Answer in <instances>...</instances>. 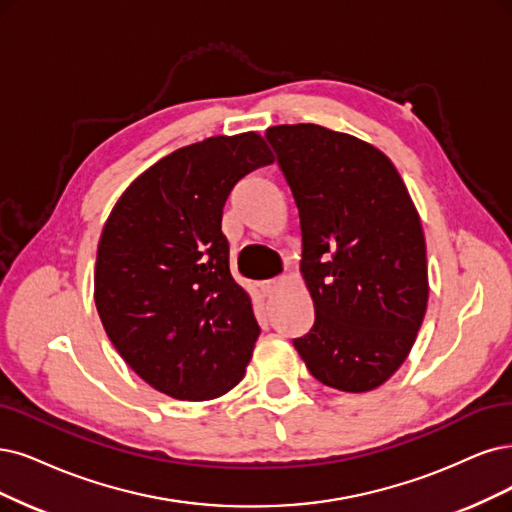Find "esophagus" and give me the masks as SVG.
I'll use <instances>...</instances> for the list:
<instances>
[{"instance_id": "obj_1", "label": "esophagus", "mask_w": 512, "mask_h": 512, "mask_svg": "<svg viewBox=\"0 0 512 512\" xmlns=\"http://www.w3.org/2000/svg\"><path fill=\"white\" fill-rule=\"evenodd\" d=\"M280 285H282V278L263 280V282H261V291H263V295H272Z\"/></svg>"}]
</instances>
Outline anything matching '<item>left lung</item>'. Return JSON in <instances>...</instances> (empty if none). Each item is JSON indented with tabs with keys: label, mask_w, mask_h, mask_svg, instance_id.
<instances>
[{
	"label": "left lung",
	"mask_w": 512,
	"mask_h": 512,
	"mask_svg": "<svg viewBox=\"0 0 512 512\" xmlns=\"http://www.w3.org/2000/svg\"><path fill=\"white\" fill-rule=\"evenodd\" d=\"M301 225L314 325L293 346L325 386L369 392L390 380L428 304L418 211L390 158L318 124L266 130Z\"/></svg>",
	"instance_id": "8db88e82"
}]
</instances>
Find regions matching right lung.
Listing matches in <instances>:
<instances>
[{
    "instance_id": "1",
    "label": "right lung",
    "mask_w": 512,
    "mask_h": 512,
    "mask_svg": "<svg viewBox=\"0 0 512 512\" xmlns=\"http://www.w3.org/2000/svg\"><path fill=\"white\" fill-rule=\"evenodd\" d=\"M272 162L257 132L181 147L128 185L103 227L101 323L128 367L173 399H217L251 361L259 325L221 217L234 185Z\"/></svg>"
}]
</instances>
